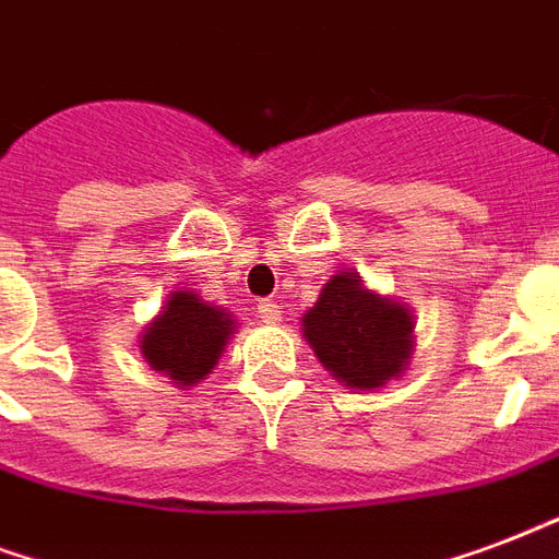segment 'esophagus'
<instances>
[{
	"instance_id": "obj_1",
	"label": "esophagus",
	"mask_w": 559,
	"mask_h": 559,
	"mask_svg": "<svg viewBox=\"0 0 559 559\" xmlns=\"http://www.w3.org/2000/svg\"><path fill=\"white\" fill-rule=\"evenodd\" d=\"M258 317H261V322H266V325H278L281 305L278 301H272V298H263V301H258Z\"/></svg>"
}]
</instances>
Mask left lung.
Segmentation results:
<instances>
[{"instance_id":"left-lung-1","label":"left lung","mask_w":559,"mask_h":559,"mask_svg":"<svg viewBox=\"0 0 559 559\" xmlns=\"http://www.w3.org/2000/svg\"><path fill=\"white\" fill-rule=\"evenodd\" d=\"M413 308L369 289L355 270L334 272L317 305L301 317V334L319 364L348 390H381L411 366Z\"/></svg>"}]
</instances>
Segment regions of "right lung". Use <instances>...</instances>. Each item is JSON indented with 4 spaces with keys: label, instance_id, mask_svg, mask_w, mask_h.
Returning <instances> with one entry per match:
<instances>
[{
    "label": "right lung",
    "instance_id": "right-lung-1",
    "mask_svg": "<svg viewBox=\"0 0 559 559\" xmlns=\"http://www.w3.org/2000/svg\"><path fill=\"white\" fill-rule=\"evenodd\" d=\"M234 331L237 319L228 310L204 301L193 289H173L157 317L143 328L140 355L178 390H190L219 364Z\"/></svg>",
    "mask_w": 559,
    "mask_h": 559
}]
</instances>
